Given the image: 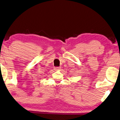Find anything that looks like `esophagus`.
Wrapping results in <instances>:
<instances>
[{
  "label": "esophagus",
  "instance_id": "34e87169",
  "mask_svg": "<svg viewBox=\"0 0 120 120\" xmlns=\"http://www.w3.org/2000/svg\"><path fill=\"white\" fill-rule=\"evenodd\" d=\"M55 70H59V69H60V67H55Z\"/></svg>",
  "mask_w": 120,
  "mask_h": 120
}]
</instances>
